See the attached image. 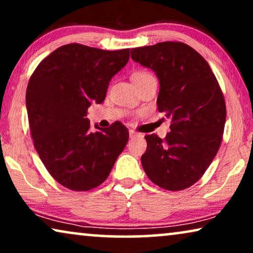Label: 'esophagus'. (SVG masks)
Listing matches in <instances>:
<instances>
[{"instance_id":"1","label":"esophagus","mask_w":253,"mask_h":253,"mask_svg":"<svg viewBox=\"0 0 253 253\" xmlns=\"http://www.w3.org/2000/svg\"><path fill=\"white\" fill-rule=\"evenodd\" d=\"M130 137L131 138H136V137H143V134H140V133H138V132H136V131H133V130H130Z\"/></svg>"}]
</instances>
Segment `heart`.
<instances>
[{"label": "heart", "instance_id": "heart-1", "mask_svg": "<svg viewBox=\"0 0 253 253\" xmlns=\"http://www.w3.org/2000/svg\"><path fill=\"white\" fill-rule=\"evenodd\" d=\"M152 76L148 71H144V70H139L136 71L132 74V82L134 83V85H139L141 83H144L145 81H147L148 78H152Z\"/></svg>", "mask_w": 253, "mask_h": 253}]
</instances>
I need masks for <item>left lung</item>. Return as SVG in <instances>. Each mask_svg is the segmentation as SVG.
I'll return each instance as SVG.
<instances>
[{"mask_svg":"<svg viewBox=\"0 0 253 253\" xmlns=\"http://www.w3.org/2000/svg\"><path fill=\"white\" fill-rule=\"evenodd\" d=\"M131 58L155 72L158 110L171 120L164 139L147 134L141 165L154 184L181 191L199 181L219 151L226 102L205 58L179 41L131 49Z\"/></svg>","mask_w":253,"mask_h":253,"instance_id":"1","label":"left lung"}]
</instances>
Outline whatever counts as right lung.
Returning a JSON list of instances; mask_svg holds the SVG:
<instances>
[{"label":"right lung","mask_w":253,"mask_h":253,"mask_svg":"<svg viewBox=\"0 0 253 253\" xmlns=\"http://www.w3.org/2000/svg\"><path fill=\"white\" fill-rule=\"evenodd\" d=\"M129 48L103 50L64 44L31 76L26 108L34 147L55 181L88 191L106 181L129 139L121 122L91 127L87 109L106 98L110 79L129 61Z\"/></svg>","instance_id":"1"}]
</instances>
